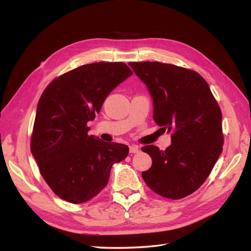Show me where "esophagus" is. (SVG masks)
Masks as SVG:
<instances>
[{
	"mask_svg": "<svg viewBox=\"0 0 251 251\" xmlns=\"http://www.w3.org/2000/svg\"><path fill=\"white\" fill-rule=\"evenodd\" d=\"M138 151H139V148L137 146H131L130 147V153L136 154V153H138Z\"/></svg>",
	"mask_w": 251,
	"mask_h": 251,
	"instance_id": "34e87169",
	"label": "esophagus"
}]
</instances>
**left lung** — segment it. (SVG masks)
Masks as SVG:
<instances>
[{
    "label": "left lung",
    "instance_id": "left-lung-1",
    "mask_svg": "<svg viewBox=\"0 0 251 251\" xmlns=\"http://www.w3.org/2000/svg\"><path fill=\"white\" fill-rule=\"evenodd\" d=\"M128 65L151 96L155 123L172 133L165 151L141 149L151 157L142 178L164 198H184L204 183L222 153L221 110L199 73L159 62Z\"/></svg>",
    "mask_w": 251,
    "mask_h": 251
}]
</instances>
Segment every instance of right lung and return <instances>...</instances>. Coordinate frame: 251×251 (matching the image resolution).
Listing matches in <instances>:
<instances>
[{
	"label": "right lung",
	"mask_w": 251,
	"mask_h": 251,
	"mask_svg": "<svg viewBox=\"0 0 251 251\" xmlns=\"http://www.w3.org/2000/svg\"><path fill=\"white\" fill-rule=\"evenodd\" d=\"M132 74L124 63L88 64L60 75L43 92L30 148L43 178L63 200L92 199L108 184L113 164L127 156V146L89 135L87 124Z\"/></svg>",
	"instance_id": "1"
}]
</instances>
